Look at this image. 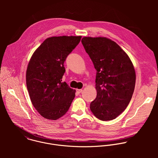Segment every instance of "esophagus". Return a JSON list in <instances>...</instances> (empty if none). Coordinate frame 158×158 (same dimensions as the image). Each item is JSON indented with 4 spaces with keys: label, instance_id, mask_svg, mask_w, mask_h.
Here are the masks:
<instances>
[{
    "label": "esophagus",
    "instance_id": "1",
    "mask_svg": "<svg viewBox=\"0 0 158 158\" xmlns=\"http://www.w3.org/2000/svg\"><path fill=\"white\" fill-rule=\"evenodd\" d=\"M83 91V90L81 89H77V93H78V94H80V93H81V92Z\"/></svg>",
    "mask_w": 158,
    "mask_h": 158
}]
</instances>
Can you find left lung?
<instances>
[{"instance_id": "left-lung-1", "label": "left lung", "mask_w": 158, "mask_h": 158, "mask_svg": "<svg viewBox=\"0 0 158 158\" xmlns=\"http://www.w3.org/2000/svg\"><path fill=\"white\" fill-rule=\"evenodd\" d=\"M97 70V97L90 104L91 112L103 121L111 120L128 105L135 90V73L128 55L106 38L81 40Z\"/></svg>"}]
</instances>
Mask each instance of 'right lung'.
Masks as SVG:
<instances>
[{"label": "right lung", "instance_id": "add662e5", "mask_svg": "<svg viewBox=\"0 0 158 158\" xmlns=\"http://www.w3.org/2000/svg\"><path fill=\"white\" fill-rule=\"evenodd\" d=\"M81 36L46 39L33 54L26 72V84L33 106L43 117L56 120L67 113L75 90L62 82L64 63Z\"/></svg>", "mask_w": 158, "mask_h": 158}]
</instances>
